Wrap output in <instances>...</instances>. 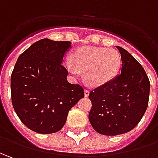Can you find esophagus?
Returning <instances> with one entry per match:
<instances>
[{
  "label": "esophagus",
  "instance_id": "esophagus-1",
  "mask_svg": "<svg viewBox=\"0 0 158 158\" xmlns=\"http://www.w3.org/2000/svg\"><path fill=\"white\" fill-rule=\"evenodd\" d=\"M84 95H85V97H88V96L89 95V90H88V89L84 90Z\"/></svg>",
  "mask_w": 158,
  "mask_h": 158
}]
</instances>
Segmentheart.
Listing matches in <instances>:
<instances>
[{
  "label": "heart",
  "instance_id": "1",
  "mask_svg": "<svg viewBox=\"0 0 158 158\" xmlns=\"http://www.w3.org/2000/svg\"><path fill=\"white\" fill-rule=\"evenodd\" d=\"M71 62L65 68L73 76L83 72L85 81L92 87H101L118 75L121 58L117 51L111 48L81 46L70 56Z\"/></svg>",
  "mask_w": 158,
  "mask_h": 158
}]
</instances>
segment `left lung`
Listing matches in <instances>:
<instances>
[{"label": "left lung", "mask_w": 158, "mask_h": 158, "mask_svg": "<svg viewBox=\"0 0 158 158\" xmlns=\"http://www.w3.org/2000/svg\"><path fill=\"white\" fill-rule=\"evenodd\" d=\"M116 47L121 55V72L89 95L90 124L106 136L127 133L139 124L147 109L151 87L142 65L125 49Z\"/></svg>", "instance_id": "1"}]
</instances>
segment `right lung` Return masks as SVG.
<instances>
[{"mask_svg":"<svg viewBox=\"0 0 158 158\" xmlns=\"http://www.w3.org/2000/svg\"><path fill=\"white\" fill-rule=\"evenodd\" d=\"M69 41L43 39L18 57L11 75V97L21 122L41 134L54 133L64 126L69 111L84 97L79 84L67 81L62 62Z\"/></svg>","mask_w":158,"mask_h":158,"instance_id":"1","label":"right lung"}]
</instances>
